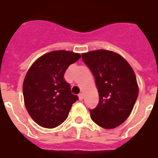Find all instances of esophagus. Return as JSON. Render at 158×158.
Wrapping results in <instances>:
<instances>
[{
  "instance_id": "34e87169",
  "label": "esophagus",
  "mask_w": 158,
  "mask_h": 158,
  "mask_svg": "<svg viewBox=\"0 0 158 158\" xmlns=\"http://www.w3.org/2000/svg\"><path fill=\"white\" fill-rule=\"evenodd\" d=\"M79 100H80V101H82V100H83V93L79 94Z\"/></svg>"
}]
</instances>
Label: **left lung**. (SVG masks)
Listing matches in <instances>:
<instances>
[{
    "instance_id": "left-lung-1",
    "label": "left lung",
    "mask_w": 158,
    "mask_h": 158,
    "mask_svg": "<svg viewBox=\"0 0 158 158\" xmlns=\"http://www.w3.org/2000/svg\"><path fill=\"white\" fill-rule=\"evenodd\" d=\"M82 59L95 79L99 104L90 110L91 120L111 129L127 120L138 96L135 73L119 54L106 50L83 53Z\"/></svg>"
}]
</instances>
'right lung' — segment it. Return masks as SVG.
<instances>
[{"instance_id":"right-lung-1","label":"right lung","mask_w":158,"mask_h":158,"mask_svg":"<svg viewBox=\"0 0 158 158\" xmlns=\"http://www.w3.org/2000/svg\"><path fill=\"white\" fill-rule=\"evenodd\" d=\"M81 58L77 53L54 50L37 59L26 73L23 96L26 110L38 125L46 128L65 121L79 97L65 81L68 67Z\"/></svg>"}]
</instances>
